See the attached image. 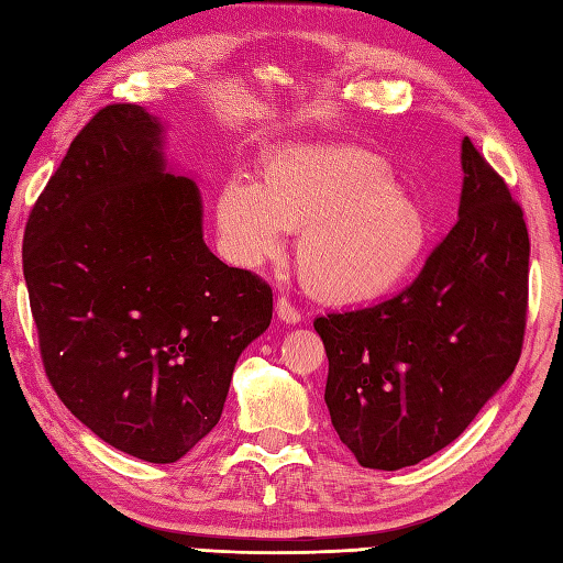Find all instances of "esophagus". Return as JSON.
Returning <instances> with one entry per match:
<instances>
[{"label": "esophagus", "mask_w": 563, "mask_h": 563, "mask_svg": "<svg viewBox=\"0 0 563 563\" xmlns=\"http://www.w3.org/2000/svg\"><path fill=\"white\" fill-rule=\"evenodd\" d=\"M275 312H278V319L280 321H285V324H297V321H302V314H300V309H297L288 297H278V300H275Z\"/></svg>", "instance_id": "obj_1"}]
</instances>
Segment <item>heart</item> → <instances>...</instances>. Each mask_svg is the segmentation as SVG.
Masks as SVG:
<instances>
[{"label": "heart", "instance_id": "obj_1", "mask_svg": "<svg viewBox=\"0 0 563 563\" xmlns=\"http://www.w3.org/2000/svg\"><path fill=\"white\" fill-rule=\"evenodd\" d=\"M224 256L254 268L300 232L297 271L321 300L351 305L404 283L433 242V218L375 154L290 145L271 154L258 184L232 176L214 200Z\"/></svg>", "mask_w": 563, "mask_h": 563}]
</instances>
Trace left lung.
Instances as JSON below:
<instances>
[{
    "mask_svg": "<svg viewBox=\"0 0 563 563\" xmlns=\"http://www.w3.org/2000/svg\"><path fill=\"white\" fill-rule=\"evenodd\" d=\"M462 172L457 224L409 288L314 319L331 423L367 470L394 472L448 448L518 365L528 227L470 137Z\"/></svg>",
    "mask_w": 563,
    "mask_h": 563,
    "instance_id": "left-lung-1",
    "label": "left lung"
}]
</instances>
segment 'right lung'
<instances>
[{
    "label": "right lung",
    "instance_id": "obj_1",
    "mask_svg": "<svg viewBox=\"0 0 563 563\" xmlns=\"http://www.w3.org/2000/svg\"><path fill=\"white\" fill-rule=\"evenodd\" d=\"M164 123L106 106L71 140L23 234L45 375L115 450L169 464L218 426L239 355L273 292L202 242L194 178L172 172Z\"/></svg>",
    "mask_w": 563,
    "mask_h": 563
}]
</instances>
